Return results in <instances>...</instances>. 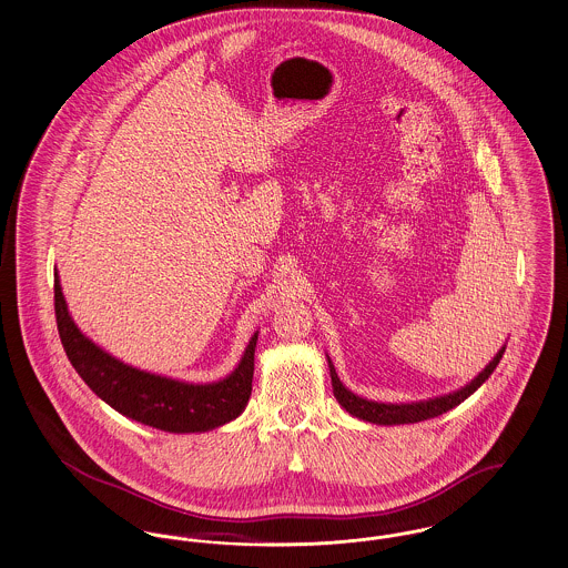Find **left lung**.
<instances>
[{"instance_id":"8db88e82","label":"left lung","mask_w":568,"mask_h":568,"mask_svg":"<svg viewBox=\"0 0 568 568\" xmlns=\"http://www.w3.org/2000/svg\"><path fill=\"white\" fill-rule=\"evenodd\" d=\"M505 348L499 351V355L486 366L484 373H479V377L473 378L466 387L453 392V394H446L440 398H429V400H420V403H405V405H385V403H375V400H366V398H359L355 396L353 392H348L342 381L337 377L331 359H328V368H331V383H333V394L335 398L339 400V405L362 418V420H368V423H375V425H409V423H420V420H427V418H436L444 412L453 409L455 405H459L462 400H466L486 378L490 377L495 373V368L499 366L501 357H504Z\"/></svg>"}]
</instances>
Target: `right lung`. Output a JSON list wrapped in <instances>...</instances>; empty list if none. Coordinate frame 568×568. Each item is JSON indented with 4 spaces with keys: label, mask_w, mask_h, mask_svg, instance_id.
Masks as SVG:
<instances>
[{
    "label": "right lung",
    "mask_w": 568,
    "mask_h": 568,
    "mask_svg": "<svg viewBox=\"0 0 568 568\" xmlns=\"http://www.w3.org/2000/svg\"><path fill=\"white\" fill-rule=\"evenodd\" d=\"M54 312L75 373L104 403L136 423L172 434L209 432L237 418L251 398L256 333L235 373L217 383L193 385L136 371L84 337L67 312L59 274L54 276Z\"/></svg>",
    "instance_id": "obj_1"
}]
</instances>
